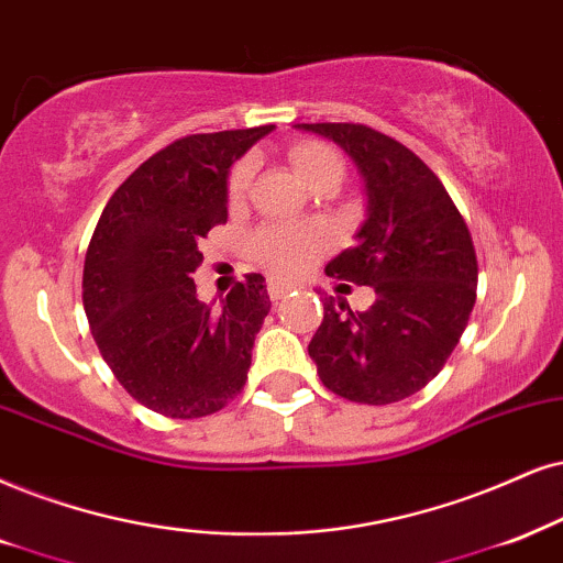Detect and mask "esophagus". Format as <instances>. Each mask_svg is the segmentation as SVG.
<instances>
[{
	"mask_svg": "<svg viewBox=\"0 0 563 563\" xmlns=\"http://www.w3.org/2000/svg\"><path fill=\"white\" fill-rule=\"evenodd\" d=\"M290 288H294V286H288V283L269 280V283H267V296H269V301H280V298H286Z\"/></svg>",
	"mask_w": 563,
	"mask_h": 563,
	"instance_id": "34e87169",
	"label": "esophagus"
}]
</instances>
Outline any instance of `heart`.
Masks as SVG:
<instances>
[{
  "label": "heart",
  "mask_w": 563,
  "mask_h": 563,
  "mask_svg": "<svg viewBox=\"0 0 563 563\" xmlns=\"http://www.w3.org/2000/svg\"><path fill=\"white\" fill-rule=\"evenodd\" d=\"M290 166L309 187H317L327 176L343 179V163L324 142H296L288 151ZM252 179V161L236 163L229 176V199L239 202ZM332 246V233L322 223H275L265 225L252 236V254L269 275L294 277L314 265Z\"/></svg>",
  "instance_id": "heart-1"
}]
</instances>
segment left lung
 <instances>
[{
	"label": "left lung",
	"mask_w": 563,
	"mask_h": 563,
	"mask_svg": "<svg viewBox=\"0 0 563 563\" xmlns=\"http://www.w3.org/2000/svg\"><path fill=\"white\" fill-rule=\"evenodd\" d=\"M298 130L338 142L364 176L358 241L324 273L376 294L366 311L327 296L309 355L330 393L364 405L400 402L441 372L471 319L478 286L471 231L439 176L402 142L366 124Z\"/></svg>",
	"instance_id": "obj_1"
}]
</instances>
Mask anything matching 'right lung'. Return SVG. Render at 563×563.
Wrapping results in <instances>:
<instances>
[{"mask_svg": "<svg viewBox=\"0 0 563 563\" xmlns=\"http://www.w3.org/2000/svg\"><path fill=\"white\" fill-rule=\"evenodd\" d=\"M273 124L189 134L147 158L101 212L85 254L82 303L92 340L134 400L166 418H202L246 384L269 311L252 273L210 306L191 273L199 244L229 220V170Z\"/></svg>", "mask_w": 563, "mask_h": 563, "instance_id": "1", "label": "right lung"}]
</instances>
